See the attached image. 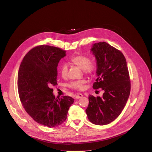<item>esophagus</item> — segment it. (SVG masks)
<instances>
[{
  "label": "esophagus",
  "mask_w": 152,
  "mask_h": 152,
  "mask_svg": "<svg viewBox=\"0 0 152 152\" xmlns=\"http://www.w3.org/2000/svg\"><path fill=\"white\" fill-rule=\"evenodd\" d=\"M83 96V95L81 94H77V95H75V98H76L77 99H78L81 98Z\"/></svg>",
  "instance_id": "obj_1"
}]
</instances>
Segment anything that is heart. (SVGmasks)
Returning a JSON list of instances; mask_svg holds the SVG:
<instances>
[{"instance_id":"heart-1","label":"heart","mask_w":152,"mask_h":152,"mask_svg":"<svg viewBox=\"0 0 152 152\" xmlns=\"http://www.w3.org/2000/svg\"><path fill=\"white\" fill-rule=\"evenodd\" d=\"M72 64L78 66L82 69L84 72L87 74H91L94 72L97 66V63L95 58H89V57L84 55H76L72 57L70 59ZM68 66L65 63L63 64L60 66V74L63 77H65L68 72ZM86 81L85 80H81L78 81L71 82L69 86L71 88L77 90H82L84 88V84Z\"/></svg>"}]
</instances>
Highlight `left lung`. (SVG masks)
<instances>
[{
  "label": "left lung",
  "instance_id": "obj_1",
  "mask_svg": "<svg viewBox=\"0 0 152 152\" xmlns=\"http://www.w3.org/2000/svg\"><path fill=\"white\" fill-rule=\"evenodd\" d=\"M91 52L97 66V79L93 88H102V97L90 95L86 110L89 121L97 125H105L115 120L124 108L130 92L127 63L119 50L106 42L94 44Z\"/></svg>",
  "mask_w": 152,
  "mask_h": 152
}]
</instances>
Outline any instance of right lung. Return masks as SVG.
<instances>
[{
  "mask_svg": "<svg viewBox=\"0 0 152 152\" xmlns=\"http://www.w3.org/2000/svg\"><path fill=\"white\" fill-rule=\"evenodd\" d=\"M65 51L47 45L37 46L24 57L18 72L20 99L26 112L37 123L48 128L62 124L74 103L68 96L55 98L57 66Z\"/></svg>",
  "mask_w": 152,
  "mask_h": 152,
  "instance_id": "1",
  "label": "right lung"
}]
</instances>
